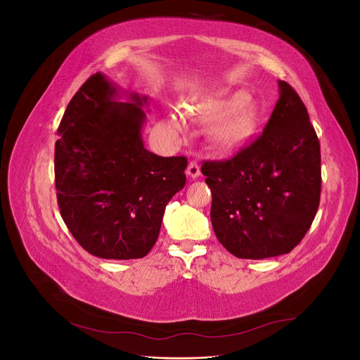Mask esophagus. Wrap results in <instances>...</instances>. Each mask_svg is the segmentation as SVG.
<instances>
[{
    "instance_id": "1",
    "label": "esophagus",
    "mask_w": 360,
    "mask_h": 360,
    "mask_svg": "<svg viewBox=\"0 0 360 360\" xmlns=\"http://www.w3.org/2000/svg\"><path fill=\"white\" fill-rule=\"evenodd\" d=\"M186 174L191 177V179H197L200 177L201 174V169H200V163L197 160H191L189 165H188V169H186Z\"/></svg>"
}]
</instances>
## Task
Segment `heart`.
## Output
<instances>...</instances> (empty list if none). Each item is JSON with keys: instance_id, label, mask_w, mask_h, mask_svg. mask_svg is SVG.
<instances>
[{"instance_id": "heart-1", "label": "heart", "mask_w": 360, "mask_h": 360, "mask_svg": "<svg viewBox=\"0 0 360 360\" xmlns=\"http://www.w3.org/2000/svg\"><path fill=\"white\" fill-rule=\"evenodd\" d=\"M193 117L207 124L216 123L212 130L213 144L219 150L231 151L246 146L255 135L259 110L254 101L248 99L246 93L237 91L201 105L195 110ZM169 126L177 132L184 130L183 115L172 114Z\"/></svg>"}]
</instances>
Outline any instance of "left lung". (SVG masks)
Returning a JSON list of instances; mask_svg holds the SVG:
<instances>
[{
	"instance_id": "8db88e82",
	"label": "left lung",
	"mask_w": 360,
	"mask_h": 360,
	"mask_svg": "<svg viewBox=\"0 0 360 360\" xmlns=\"http://www.w3.org/2000/svg\"><path fill=\"white\" fill-rule=\"evenodd\" d=\"M217 240L236 255L263 259L296 248L317 214L320 141L307 106L285 81L263 134L225 160H205Z\"/></svg>"
}]
</instances>
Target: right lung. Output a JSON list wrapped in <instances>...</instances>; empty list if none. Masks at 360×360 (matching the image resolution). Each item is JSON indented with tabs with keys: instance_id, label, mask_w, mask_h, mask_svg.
I'll return each instance as SVG.
<instances>
[{
	"instance_id": "add662e5",
	"label": "right lung",
	"mask_w": 360,
	"mask_h": 360,
	"mask_svg": "<svg viewBox=\"0 0 360 360\" xmlns=\"http://www.w3.org/2000/svg\"><path fill=\"white\" fill-rule=\"evenodd\" d=\"M117 96L96 73L72 97L56 143V188L63 221L86 252L134 259L155 246L165 207L186 183L188 159L148 151L141 138L147 97Z\"/></svg>"
}]
</instances>
